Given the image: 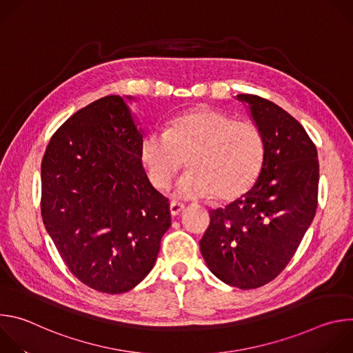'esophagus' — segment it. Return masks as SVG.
<instances>
[{"mask_svg":"<svg viewBox=\"0 0 353 353\" xmlns=\"http://www.w3.org/2000/svg\"><path fill=\"white\" fill-rule=\"evenodd\" d=\"M169 210H170V215H172V216H177V215H180V214L183 212L184 205L180 204V203H174V201H173V203H170Z\"/></svg>","mask_w":353,"mask_h":353,"instance_id":"34e87169","label":"esophagus"}]
</instances>
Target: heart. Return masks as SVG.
I'll return each mask as SVG.
<instances>
[{
  "label": "heart",
  "instance_id": "b5f03b06",
  "mask_svg": "<svg viewBox=\"0 0 353 353\" xmlns=\"http://www.w3.org/2000/svg\"><path fill=\"white\" fill-rule=\"evenodd\" d=\"M141 163L155 187L165 188L187 161L190 172L177 183L179 198L221 201L243 196L259 180L265 142L251 123L211 109L195 108L169 120L166 131H148L139 146Z\"/></svg>",
  "mask_w": 353,
  "mask_h": 353
}]
</instances>
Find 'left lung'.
Wrapping results in <instances>:
<instances>
[{
    "label": "left lung",
    "instance_id": "obj_1",
    "mask_svg": "<svg viewBox=\"0 0 353 353\" xmlns=\"http://www.w3.org/2000/svg\"><path fill=\"white\" fill-rule=\"evenodd\" d=\"M236 99L263 134L265 161L248 192L210 211L199 250L218 279L254 289L283 271L314 219L319 159L306 130L282 108L254 94Z\"/></svg>",
    "mask_w": 353,
    "mask_h": 353
}]
</instances>
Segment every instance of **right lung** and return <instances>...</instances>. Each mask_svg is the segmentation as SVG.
I'll return each instance as SVG.
<instances>
[{
  "label": "right lung",
  "instance_id": "obj_1",
  "mask_svg": "<svg viewBox=\"0 0 353 353\" xmlns=\"http://www.w3.org/2000/svg\"><path fill=\"white\" fill-rule=\"evenodd\" d=\"M105 96L71 116L41 163V216L68 270L86 286L124 293L152 271L170 228L168 198L139 158L143 131L127 102Z\"/></svg>",
  "mask_w": 353,
  "mask_h": 353
}]
</instances>
